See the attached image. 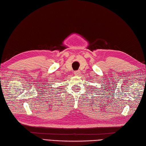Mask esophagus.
Returning a JSON list of instances; mask_svg holds the SVG:
<instances>
[{
	"label": "esophagus",
	"mask_w": 146,
	"mask_h": 146,
	"mask_svg": "<svg viewBox=\"0 0 146 146\" xmlns=\"http://www.w3.org/2000/svg\"><path fill=\"white\" fill-rule=\"evenodd\" d=\"M80 70H76L74 72V75L76 76H78L80 75Z\"/></svg>",
	"instance_id": "esophagus-1"
}]
</instances>
